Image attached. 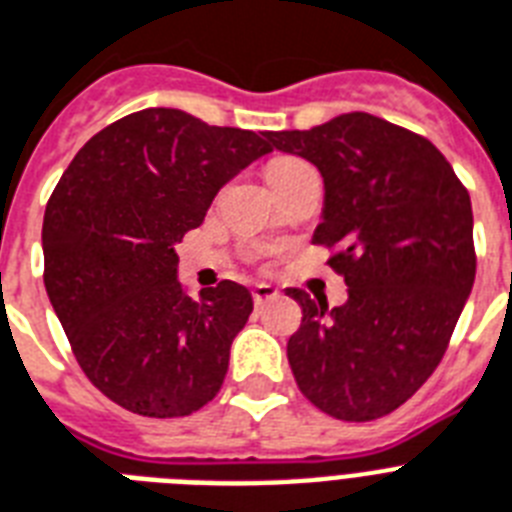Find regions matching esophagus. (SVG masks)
I'll list each match as a JSON object with an SVG mask.
<instances>
[{
    "label": "esophagus",
    "instance_id": "esophagus-1",
    "mask_svg": "<svg viewBox=\"0 0 512 512\" xmlns=\"http://www.w3.org/2000/svg\"><path fill=\"white\" fill-rule=\"evenodd\" d=\"M276 297H279V289L273 287V284H255L252 287V300H255V305L271 303Z\"/></svg>",
    "mask_w": 512,
    "mask_h": 512
}]
</instances>
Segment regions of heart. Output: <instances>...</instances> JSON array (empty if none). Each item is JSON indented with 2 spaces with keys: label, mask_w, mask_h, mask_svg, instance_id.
I'll return each instance as SVG.
<instances>
[{
  "label": "heart",
  "mask_w": 512,
  "mask_h": 512,
  "mask_svg": "<svg viewBox=\"0 0 512 512\" xmlns=\"http://www.w3.org/2000/svg\"><path fill=\"white\" fill-rule=\"evenodd\" d=\"M297 167H305V162H300V159H295V156H281V159H273L271 164H268V170H265V175H268V183H276V180H281L284 175H289V172H295Z\"/></svg>",
  "instance_id": "heart-1"
}]
</instances>
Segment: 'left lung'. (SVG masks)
<instances>
[{
  "label": "left lung",
  "instance_id": "left-lung-1",
  "mask_svg": "<svg viewBox=\"0 0 512 512\" xmlns=\"http://www.w3.org/2000/svg\"><path fill=\"white\" fill-rule=\"evenodd\" d=\"M265 138L319 167L313 244L348 284L337 308L287 289L303 308L287 342L297 388L337 420L385 417L436 372L476 281L468 188L430 140L364 111Z\"/></svg>",
  "mask_w": 512,
  "mask_h": 512
}]
</instances>
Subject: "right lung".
Instances as JSON below:
<instances>
[{
	"instance_id": "1",
	"label": "right lung",
	"mask_w": 512,
	"mask_h": 512,
	"mask_svg": "<svg viewBox=\"0 0 512 512\" xmlns=\"http://www.w3.org/2000/svg\"><path fill=\"white\" fill-rule=\"evenodd\" d=\"M271 151L252 130L146 108L87 140L63 172L44 209V287L82 372L114 404L164 420L217 396L252 295L220 281L188 297L175 244Z\"/></svg>"
}]
</instances>
